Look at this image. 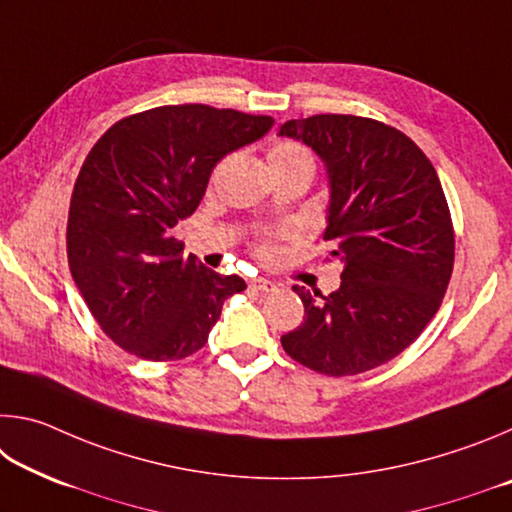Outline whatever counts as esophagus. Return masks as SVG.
Masks as SVG:
<instances>
[{
	"label": "esophagus",
	"mask_w": 512,
	"mask_h": 512,
	"mask_svg": "<svg viewBox=\"0 0 512 512\" xmlns=\"http://www.w3.org/2000/svg\"><path fill=\"white\" fill-rule=\"evenodd\" d=\"M250 284V289H255V291H275V282H271V280H264V277H255V280H250L248 282Z\"/></svg>",
	"instance_id": "1"
}]
</instances>
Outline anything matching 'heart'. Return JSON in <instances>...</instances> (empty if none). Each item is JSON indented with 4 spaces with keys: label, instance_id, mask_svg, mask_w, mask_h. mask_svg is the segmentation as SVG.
Instances as JSON below:
<instances>
[{
    "label": "heart",
    "instance_id": "heart-1",
    "mask_svg": "<svg viewBox=\"0 0 512 512\" xmlns=\"http://www.w3.org/2000/svg\"><path fill=\"white\" fill-rule=\"evenodd\" d=\"M289 162H311V155L298 142H280L268 151V164H289Z\"/></svg>",
    "mask_w": 512,
    "mask_h": 512
}]
</instances>
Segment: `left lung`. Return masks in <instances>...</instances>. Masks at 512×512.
<instances>
[{
  "mask_svg": "<svg viewBox=\"0 0 512 512\" xmlns=\"http://www.w3.org/2000/svg\"><path fill=\"white\" fill-rule=\"evenodd\" d=\"M327 169L325 241L341 287H293L305 320L282 336L291 359L329 377L359 375L418 339L443 302L454 228L438 173L411 137L375 119L314 115L280 126Z\"/></svg>",
  "mask_w": 512,
  "mask_h": 512,
  "instance_id": "8db88e82",
  "label": "left lung"
}]
</instances>
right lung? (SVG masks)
I'll list each match as a JSON object with an SVG mask.
<instances>
[{"instance_id":"add662e5","label":"right lung","mask_w":512,"mask_h":512,"mask_svg":"<svg viewBox=\"0 0 512 512\" xmlns=\"http://www.w3.org/2000/svg\"><path fill=\"white\" fill-rule=\"evenodd\" d=\"M273 119L203 103L137 112L110 126L76 178L67 219L69 271L119 348L146 361L201 350L223 302L246 289L173 239L196 212L216 162L271 131Z\"/></svg>"}]
</instances>
